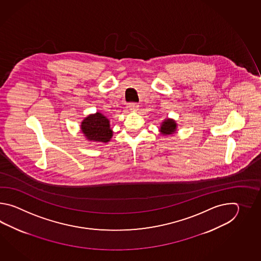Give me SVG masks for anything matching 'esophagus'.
<instances>
[{
	"mask_svg": "<svg viewBox=\"0 0 261 261\" xmlns=\"http://www.w3.org/2000/svg\"><path fill=\"white\" fill-rule=\"evenodd\" d=\"M138 103H135V102H132L128 105V109L130 111H137L138 110Z\"/></svg>",
	"mask_w": 261,
	"mask_h": 261,
	"instance_id": "1",
	"label": "esophagus"
}]
</instances>
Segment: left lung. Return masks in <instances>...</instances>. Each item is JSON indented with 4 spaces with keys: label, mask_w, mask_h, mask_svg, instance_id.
<instances>
[{
    "label": "left lung",
    "mask_w": 261,
    "mask_h": 261,
    "mask_svg": "<svg viewBox=\"0 0 261 261\" xmlns=\"http://www.w3.org/2000/svg\"><path fill=\"white\" fill-rule=\"evenodd\" d=\"M176 128H177V124L173 119H170L167 118L165 119L161 126V133L163 135H170V134H173L176 132Z\"/></svg>",
    "instance_id": "1"
}]
</instances>
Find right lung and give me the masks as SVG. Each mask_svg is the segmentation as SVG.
I'll return each mask as SVG.
<instances>
[{
    "instance_id": "right-lung-1",
    "label": "right lung",
    "mask_w": 261,
    "mask_h": 261,
    "mask_svg": "<svg viewBox=\"0 0 261 261\" xmlns=\"http://www.w3.org/2000/svg\"><path fill=\"white\" fill-rule=\"evenodd\" d=\"M81 130L86 138L93 142L107 143L113 136L109 119L99 112L84 119L81 123Z\"/></svg>"
}]
</instances>
